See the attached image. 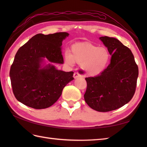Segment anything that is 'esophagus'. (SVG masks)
Listing matches in <instances>:
<instances>
[{
    "label": "esophagus",
    "instance_id": "1",
    "mask_svg": "<svg viewBox=\"0 0 147 147\" xmlns=\"http://www.w3.org/2000/svg\"><path fill=\"white\" fill-rule=\"evenodd\" d=\"M73 76H74V78H79V77H80V76H82V75H81V74L78 73V72H75V73H74V75H73Z\"/></svg>",
    "mask_w": 147,
    "mask_h": 147
}]
</instances>
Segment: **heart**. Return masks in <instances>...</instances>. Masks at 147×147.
I'll use <instances>...</instances> for the list:
<instances>
[{
	"label": "heart",
	"mask_w": 147,
	"mask_h": 147,
	"mask_svg": "<svg viewBox=\"0 0 147 147\" xmlns=\"http://www.w3.org/2000/svg\"><path fill=\"white\" fill-rule=\"evenodd\" d=\"M111 55L107 48L99 47L90 42L76 43L71 46V53H64L65 63L73 65L82 64V69L87 75L98 76L108 66Z\"/></svg>",
	"instance_id": "b5f03b06"
}]
</instances>
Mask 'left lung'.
Wrapping results in <instances>:
<instances>
[{
  "instance_id": "obj_1",
  "label": "left lung",
  "mask_w": 147,
  "mask_h": 147,
  "mask_svg": "<svg viewBox=\"0 0 147 147\" xmlns=\"http://www.w3.org/2000/svg\"><path fill=\"white\" fill-rule=\"evenodd\" d=\"M111 55V63L100 74L86 78L84 98L90 107L98 112L115 110L128 103L135 93L138 67L131 50L119 40L100 37Z\"/></svg>"
}]
</instances>
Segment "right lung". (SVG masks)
Wrapping results in <instances>:
<instances>
[{"mask_svg":"<svg viewBox=\"0 0 147 147\" xmlns=\"http://www.w3.org/2000/svg\"><path fill=\"white\" fill-rule=\"evenodd\" d=\"M66 32L37 34L19 49L10 69L12 91L19 102L36 109L51 107L62 90L74 80L73 71L56 69L51 63L63 64L61 46ZM49 63L43 64L45 59Z\"/></svg>","mask_w":147,"mask_h":147,"instance_id":"obj_1","label":"right lung"}]
</instances>
